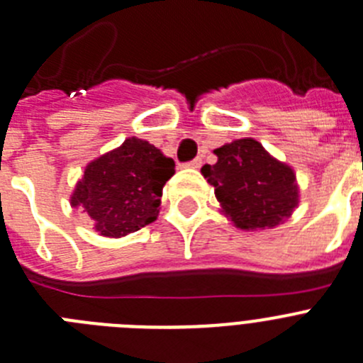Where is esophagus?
Returning <instances> with one entry per match:
<instances>
[{
    "mask_svg": "<svg viewBox=\"0 0 363 363\" xmlns=\"http://www.w3.org/2000/svg\"><path fill=\"white\" fill-rule=\"evenodd\" d=\"M185 167H191V169H200V167H202V157H194L193 161L185 163Z\"/></svg>",
    "mask_w": 363,
    "mask_h": 363,
    "instance_id": "1",
    "label": "esophagus"
}]
</instances>
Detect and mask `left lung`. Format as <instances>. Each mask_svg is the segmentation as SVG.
Returning <instances> with one entry per match:
<instances>
[{"label": "left lung", "instance_id": "1", "mask_svg": "<svg viewBox=\"0 0 363 363\" xmlns=\"http://www.w3.org/2000/svg\"><path fill=\"white\" fill-rule=\"evenodd\" d=\"M215 165L202 174L215 187L225 216L240 229H270L283 224L299 203L294 170L275 160L252 138L215 150Z\"/></svg>", "mask_w": 363, "mask_h": 363}]
</instances>
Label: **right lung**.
Listing matches in <instances>:
<instances>
[{
    "label": "right lung",
    "mask_w": 363,
    "mask_h": 363,
    "mask_svg": "<svg viewBox=\"0 0 363 363\" xmlns=\"http://www.w3.org/2000/svg\"><path fill=\"white\" fill-rule=\"evenodd\" d=\"M174 174V161L138 138L93 160L71 194L104 237H125L157 218L163 185Z\"/></svg>",
    "instance_id": "right-lung-1"
}]
</instances>
